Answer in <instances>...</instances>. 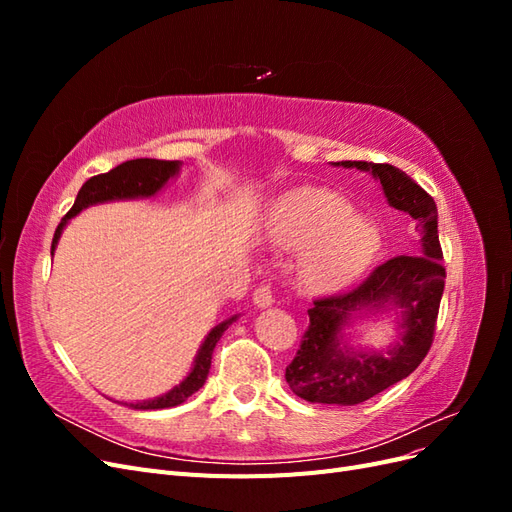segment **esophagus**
Listing matches in <instances>:
<instances>
[{
    "label": "esophagus",
    "instance_id": "esophagus-1",
    "mask_svg": "<svg viewBox=\"0 0 512 512\" xmlns=\"http://www.w3.org/2000/svg\"><path fill=\"white\" fill-rule=\"evenodd\" d=\"M254 303H256L258 307H269V305H273V303H275V294H273L271 286H267V284L258 286V288L254 290Z\"/></svg>",
    "mask_w": 512,
    "mask_h": 512
}]
</instances>
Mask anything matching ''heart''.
<instances>
[{"label": "heart", "instance_id": "heart-1", "mask_svg": "<svg viewBox=\"0 0 512 512\" xmlns=\"http://www.w3.org/2000/svg\"><path fill=\"white\" fill-rule=\"evenodd\" d=\"M275 241L288 250H309L303 275L316 290H333L359 277L374 260L380 232L354 215L342 196L329 190L290 194L275 215Z\"/></svg>", "mask_w": 512, "mask_h": 512}]
</instances>
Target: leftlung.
I'll list each match as a JSON object with an SVG mask.
<instances>
[{
	"mask_svg": "<svg viewBox=\"0 0 512 512\" xmlns=\"http://www.w3.org/2000/svg\"><path fill=\"white\" fill-rule=\"evenodd\" d=\"M344 168L371 170L380 179L389 205L408 213L423 232L418 256H395L374 267L346 292L316 299L309 327L286 382L294 395L312 404L354 406L408 378L423 363L436 333L446 269L438 239V207L404 170L391 164L337 162ZM395 306L402 312V339L383 353H354L341 339V329L359 311Z\"/></svg>",
	"mask_w": 512,
	"mask_h": 512,
	"instance_id": "1",
	"label": "left lung"
}]
</instances>
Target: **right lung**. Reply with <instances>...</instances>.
<instances>
[{
    "label": "right lung",
    "mask_w": 512,
    "mask_h": 512,
    "mask_svg": "<svg viewBox=\"0 0 512 512\" xmlns=\"http://www.w3.org/2000/svg\"><path fill=\"white\" fill-rule=\"evenodd\" d=\"M179 162L177 160H151V158H138V160H128L119 166H115L108 173L91 177L83 183V188L76 194V200L72 209L64 215V220L57 226L55 235H53V243H51V256L57 247V241L61 237V230L68 224L70 218H74L76 213H81L85 207L96 205V203H106V200H126V198H145V196H153L158 194L166 181L170 177H175L179 173ZM237 320V316H232L209 331V335L205 337L203 346H200L194 367L179 386L170 389L166 395L149 399V401H136V404H126L134 410H162V408H173L183 404L192 393H196L200 386L205 384L207 374L211 369V356H213V348L215 344L220 342V337L224 335V331L230 327L232 322Z\"/></svg>",
    "instance_id": "right-lung-1"
}]
</instances>
